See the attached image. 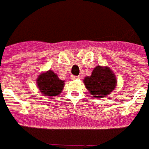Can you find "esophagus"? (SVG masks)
<instances>
[{"mask_svg": "<svg viewBox=\"0 0 149 149\" xmlns=\"http://www.w3.org/2000/svg\"><path fill=\"white\" fill-rule=\"evenodd\" d=\"M79 76H74V75H71V79H79Z\"/></svg>", "mask_w": 149, "mask_h": 149, "instance_id": "esophagus-1", "label": "esophagus"}]
</instances>
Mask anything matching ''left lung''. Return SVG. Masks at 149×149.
Returning a JSON list of instances; mask_svg holds the SVG:
<instances>
[{
	"mask_svg": "<svg viewBox=\"0 0 149 149\" xmlns=\"http://www.w3.org/2000/svg\"><path fill=\"white\" fill-rule=\"evenodd\" d=\"M88 91L95 97H106L114 90L116 77L109 67L97 66L94 69L90 77L83 80Z\"/></svg>",
	"mask_w": 149,
	"mask_h": 149,
	"instance_id": "1",
	"label": "left lung"
}]
</instances>
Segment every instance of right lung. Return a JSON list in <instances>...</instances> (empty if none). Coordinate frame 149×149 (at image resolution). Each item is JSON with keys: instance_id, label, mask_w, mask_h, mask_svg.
<instances>
[{"instance_id": "obj_1", "label": "right lung", "mask_w": 149, "mask_h": 149, "mask_svg": "<svg viewBox=\"0 0 149 149\" xmlns=\"http://www.w3.org/2000/svg\"><path fill=\"white\" fill-rule=\"evenodd\" d=\"M37 85L43 95L54 97L62 92L64 86V81L58 79L53 71L48 70L38 77Z\"/></svg>"}]
</instances>
